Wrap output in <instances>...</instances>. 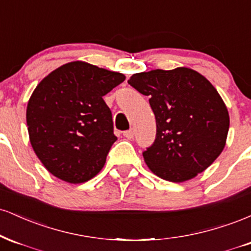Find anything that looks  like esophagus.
I'll return each mask as SVG.
<instances>
[{
	"mask_svg": "<svg viewBox=\"0 0 251 251\" xmlns=\"http://www.w3.org/2000/svg\"><path fill=\"white\" fill-rule=\"evenodd\" d=\"M124 137L127 138V139H132V138L134 137V129L131 128V129H127V131L124 132Z\"/></svg>",
	"mask_w": 251,
	"mask_h": 251,
	"instance_id": "esophagus-1",
	"label": "esophagus"
}]
</instances>
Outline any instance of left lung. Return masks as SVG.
Instances as JSON below:
<instances>
[{"label":"left lung","instance_id":"obj_1","mask_svg":"<svg viewBox=\"0 0 251 251\" xmlns=\"http://www.w3.org/2000/svg\"><path fill=\"white\" fill-rule=\"evenodd\" d=\"M153 111L157 133L143 152L158 177L180 183L208 169L226 146L229 113L201 74L185 67L137 73L127 81Z\"/></svg>","mask_w":251,"mask_h":251}]
</instances>
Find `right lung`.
Returning <instances> with one entry per match:
<instances>
[{"label": "right lung", "instance_id": "1", "mask_svg": "<svg viewBox=\"0 0 251 251\" xmlns=\"http://www.w3.org/2000/svg\"><path fill=\"white\" fill-rule=\"evenodd\" d=\"M124 80L122 73L74 61L36 86L27 106L28 132L51 175L77 184L102 169L117 140L112 112L102 97Z\"/></svg>", "mask_w": 251, "mask_h": 251}]
</instances>
